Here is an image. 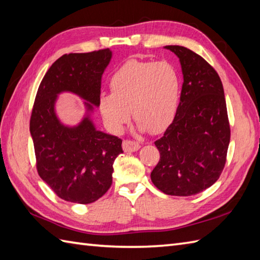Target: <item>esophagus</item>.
<instances>
[{
	"label": "esophagus",
	"mask_w": 260,
	"mask_h": 260,
	"mask_svg": "<svg viewBox=\"0 0 260 260\" xmlns=\"http://www.w3.org/2000/svg\"><path fill=\"white\" fill-rule=\"evenodd\" d=\"M141 145L137 142L126 140L123 142V150L125 152H136L140 150Z\"/></svg>",
	"instance_id": "34e87169"
}]
</instances>
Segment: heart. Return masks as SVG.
Instances as JSON below:
<instances>
[{
    "instance_id": "b5f03b06",
    "label": "heart",
    "mask_w": 260,
    "mask_h": 260,
    "mask_svg": "<svg viewBox=\"0 0 260 260\" xmlns=\"http://www.w3.org/2000/svg\"><path fill=\"white\" fill-rule=\"evenodd\" d=\"M110 88L112 92L99 97V109L110 131L119 133L133 110L141 131L159 133L176 115L181 77L169 62L129 60L113 74Z\"/></svg>"
}]
</instances>
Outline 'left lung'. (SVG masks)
<instances>
[{
	"label": "left lung",
	"instance_id": "obj_1",
	"mask_svg": "<svg viewBox=\"0 0 260 260\" xmlns=\"http://www.w3.org/2000/svg\"><path fill=\"white\" fill-rule=\"evenodd\" d=\"M179 58L183 85L176 115L155 142L159 161L153 184L169 196L189 197L214 184L225 164L230 126L220 77L190 49L165 46Z\"/></svg>",
	"mask_w": 260,
	"mask_h": 260
}]
</instances>
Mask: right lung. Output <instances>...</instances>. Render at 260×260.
Returning a JSON list of instances; mask_svg holds the SVG:
<instances>
[{"mask_svg": "<svg viewBox=\"0 0 260 260\" xmlns=\"http://www.w3.org/2000/svg\"><path fill=\"white\" fill-rule=\"evenodd\" d=\"M112 57L109 49L63 54L39 86L30 120L38 173L66 201L87 204L103 197L112 185L115 158L123 153L121 140L98 131L91 119ZM63 92L84 101L85 115L77 125L63 124L56 115Z\"/></svg>", "mask_w": 260, "mask_h": 260, "instance_id": "add662e5", "label": "right lung"}]
</instances>
